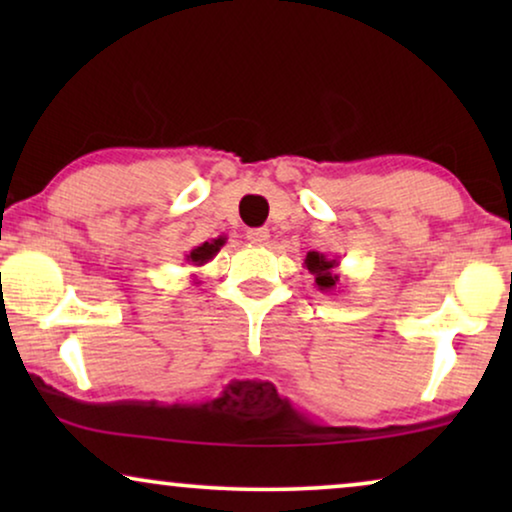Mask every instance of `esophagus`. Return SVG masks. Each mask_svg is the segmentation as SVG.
<instances>
[{
  "mask_svg": "<svg viewBox=\"0 0 512 512\" xmlns=\"http://www.w3.org/2000/svg\"><path fill=\"white\" fill-rule=\"evenodd\" d=\"M247 237H249V242H254V244H268L270 230L268 228H251Z\"/></svg>",
  "mask_w": 512,
  "mask_h": 512,
  "instance_id": "obj_1",
  "label": "esophagus"
}]
</instances>
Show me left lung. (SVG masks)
<instances>
[{
  "label": "left lung",
  "mask_w": 512,
  "mask_h": 512,
  "mask_svg": "<svg viewBox=\"0 0 512 512\" xmlns=\"http://www.w3.org/2000/svg\"><path fill=\"white\" fill-rule=\"evenodd\" d=\"M338 258H326L319 251H307L305 256V268L314 275V284H317L319 291L333 293L340 289V275H338Z\"/></svg>",
  "instance_id": "left-lung-1"
}]
</instances>
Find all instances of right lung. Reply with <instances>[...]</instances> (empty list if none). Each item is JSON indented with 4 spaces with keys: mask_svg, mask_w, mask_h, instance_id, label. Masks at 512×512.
I'll return each instance as SVG.
<instances>
[{
    "mask_svg": "<svg viewBox=\"0 0 512 512\" xmlns=\"http://www.w3.org/2000/svg\"><path fill=\"white\" fill-rule=\"evenodd\" d=\"M223 244H226V235H219V237H216V240L202 242L200 247H193L191 251H188L186 263L193 265V268H202V265L209 263L216 254H219ZM195 284H198V279H195Z\"/></svg>",
    "mask_w": 512,
    "mask_h": 512,
    "instance_id": "obj_1",
    "label": "right lung"
}]
</instances>
